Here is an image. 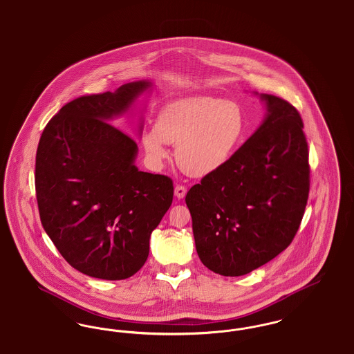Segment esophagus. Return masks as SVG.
I'll return each mask as SVG.
<instances>
[{
    "instance_id": "1",
    "label": "esophagus",
    "mask_w": 354,
    "mask_h": 354,
    "mask_svg": "<svg viewBox=\"0 0 354 354\" xmlns=\"http://www.w3.org/2000/svg\"><path fill=\"white\" fill-rule=\"evenodd\" d=\"M185 194H187V188H185V185H178L175 187V196L178 199H183Z\"/></svg>"
}]
</instances>
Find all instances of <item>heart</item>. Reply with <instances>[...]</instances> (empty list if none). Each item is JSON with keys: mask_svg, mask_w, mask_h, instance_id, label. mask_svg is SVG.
Segmentation results:
<instances>
[{"mask_svg": "<svg viewBox=\"0 0 354 354\" xmlns=\"http://www.w3.org/2000/svg\"><path fill=\"white\" fill-rule=\"evenodd\" d=\"M244 131L245 119L239 103L195 95L163 106L142 142L155 163L169 156L166 143L176 145L178 166L187 175L202 178L231 159Z\"/></svg>", "mask_w": 354, "mask_h": 354, "instance_id": "obj_1", "label": "heart"}]
</instances>
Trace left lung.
Masks as SVG:
<instances>
[{
	"instance_id": "1",
	"label": "left lung",
	"mask_w": 354,
	"mask_h": 354,
	"mask_svg": "<svg viewBox=\"0 0 354 354\" xmlns=\"http://www.w3.org/2000/svg\"><path fill=\"white\" fill-rule=\"evenodd\" d=\"M267 117L221 169L192 185L185 204L208 270L243 276L292 243L309 195L308 143L295 106L261 94Z\"/></svg>"
}]
</instances>
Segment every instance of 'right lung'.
<instances>
[{"mask_svg": "<svg viewBox=\"0 0 354 354\" xmlns=\"http://www.w3.org/2000/svg\"><path fill=\"white\" fill-rule=\"evenodd\" d=\"M150 84L138 81L68 102L38 143L41 223L68 264L91 277L123 280L140 270L151 232L172 203L171 178L136 169V142L109 122Z\"/></svg>", "mask_w": 354, "mask_h": 354, "instance_id": "add662e5", "label": "right lung"}]
</instances>
